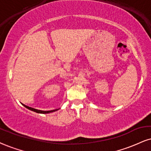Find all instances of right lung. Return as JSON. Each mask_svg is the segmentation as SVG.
Returning a JSON list of instances; mask_svg holds the SVG:
<instances>
[{
	"label": "right lung",
	"instance_id": "1",
	"mask_svg": "<svg viewBox=\"0 0 151 151\" xmlns=\"http://www.w3.org/2000/svg\"><path fill=\"white\" fill-rule=\"evenodd\" d=\"M22 105H23V106H24L25 108L29 109V110H32V111H34L35 112H37V113H40V114H47V113H50V112H55V111H57L58 110H59V109H55V110H47V111H45V110H37V109H35V108H31V107H29L27 106V105L23 104V103H22Z\"/></svg>",
	"mask_w": 151,
	"mask_h": 151
}]
</instances>
